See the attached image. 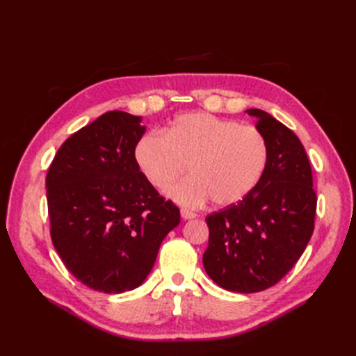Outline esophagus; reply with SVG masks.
Returning a JSON list of instances; mask_svg holds the SVG:
<instances>
[{"label": "esophagus", "mask_w": 356, "mask_h": 356, "mask_svg": "<svg viewBox=\"0 0 356 356\" xmlns=\"http://www.w3.org/2000/svg\"><path fill=\"white\" fill-rule=\"evenodd\" d=\"M181 217H182V220H191L196 217V213L188 211V209H181Z\"/></svg>", "instance_id": "1"}]
</instances>
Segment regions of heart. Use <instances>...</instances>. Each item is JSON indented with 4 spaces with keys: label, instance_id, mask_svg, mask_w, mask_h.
<instances>
[{
    "label": "heart",
    "instance_id": "1",
    "mask_svg": "<svg viewBox=\"0 0 356 356\" xmlns=\"http://www.w3.org/2000/svg\"><path fill=\"white\" fill-rule=\"evenodd\" d=\"M139 170L154 187H165L188 163L190 177L170 184L165 195L197 208L209 199L225 208L243 200L267 165V145L252 126L209 113L177 117L166 132H148L135 147Z\"/></svg>",
    "mask_w": 356,
    "mask_h": 356
}]
</instances>
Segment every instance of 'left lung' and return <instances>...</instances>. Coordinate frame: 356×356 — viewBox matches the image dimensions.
Returning a JSON list of instances; mask_svg holds the SVG:
<instances>
[{
    "mask_svg": "<svg viewBox=\"0 0 356 356\" xmlns=\"http://www.w3.org/2000/svg\"><path fill=\"white\" fill-rule=\"evenodd\" d=\"M257 131L267 145V165L243 200L207 217L208 276L233 293L273 286L305 252L315 227L316 193L306 149L297 135L263 110Z\"/></svg>",
    "mask_w": 356,
    "mask_h": 356,
    "instance_id": "8db88e82",
    "label": "left lung"
}]
</instances>
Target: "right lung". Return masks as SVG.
<instances>
[{"label": "right lung", "mask_w": 356, "mask_h": 356, "mask_svg": "<svg viewBox=\"0 0 356 356\" xmlns=\"http://www.w3.org/2000/svg\"><path fill=\"white\" fill-rule=\"evenodd\" d=\"M141 122L102 114L60 145L46 177L53 246L81 284L106 294L141 285L181 220L136 165Z\"/></svg>", "instance_id": "obj_1"}]
</instances>
